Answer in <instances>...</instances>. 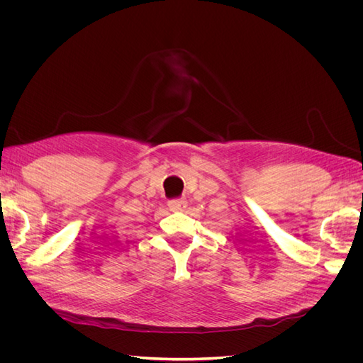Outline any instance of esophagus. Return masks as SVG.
Returning <instances> with one entry per match:
<instances>
[{
  "instance_id": "1",
  "label": "esophagus",
  "mask_w": 363,
  "mask_h": 363,
  "mask_svg": "<svg viewBox=\"0 0 363 363\" xmlns=\"http://www.w3.org/2000/svg\"><path fill=\"white\" fill-rule=\"evenodd\" d=\"M168 207H169V211H172V212H183L184 208L188 207V201H186L184 199L171 200V201H168Z\"/></svg>"
}]
</instances>
